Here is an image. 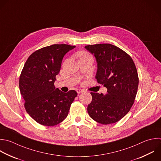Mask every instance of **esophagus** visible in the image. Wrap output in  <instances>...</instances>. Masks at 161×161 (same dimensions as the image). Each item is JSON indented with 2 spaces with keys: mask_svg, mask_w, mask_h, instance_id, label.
Segmentation results:
<instances>
[{
  "mask_svg": "<svg viewBox=\"0 0 161 161\" xmlns=\"http://www.w3.org/2000/svg\"><path fill=\"white\" fill-rule=\"evenodd\" d=\"M84 92V91L83 90H81V89H77V94H80L81 92Z\"/></svg>",
  "mask_w": 161,
  "mask_h": 161,
  "instance_id": "obj_1",
  "label": "esophagus"
}]
</instances>
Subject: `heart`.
<instances>
[{
  "mask_svg": "<svg viewBox=\"0 0 161 161\" xmlns=\"http://www.w3.org/2000/svg\"><path fill=\"white\" fill-rule=\"evenodd\" d=\"M84 55H88V54H87L86 52H81V53L79 54V57H82V56H84Z\"/></svg>",
  "mask_w": 161,
  "mask_h": 161,
  "instance_id": "b5f03b06",
  "label": "heart"
}]
</instances>
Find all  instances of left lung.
Here are the masks:
<instances>
[{
    "mask_svg": "<svg viewBox=\"0 0 161 161\" xmlns=\"http://www.w3.org/2000/svg\"><path fill=\"white\" fill-rule=\"evenodd\" d=\"M85 48L96 57L97 82L108 89L105 95L91 92L88 113L101 124L118 122L129 112L136 95L139 79L135 63L128 53L111 44L89 45Z\"/></svg>",
    "mask_w": 161,
    "mask_h": 161,
    "instance_id": "8db88e82",
    "label": "left lung"
}]
</instances>
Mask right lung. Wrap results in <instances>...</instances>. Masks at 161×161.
I'll use <instances>...</instances> for the list:
<instances>
[{
  "mask_svg": "<svg viewBox=\"0 0 161 161\" xmlns=\"http://www.w3.org/2000/svg\"><path fill=\"white\" fill-rule=\"evenodd\" d=\"M75 46L52 45L33 52L27 59L19 77L24 106L40 125L52 126L63 121L77 93L63 92L54 86L64 55Z\"/></svg>",
  "mask_w": 161,
  "mask_h": 161,
  "instance_id": "add662e5",
  "label": "right lung"
}]
</instances>
